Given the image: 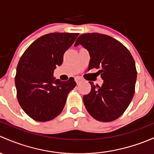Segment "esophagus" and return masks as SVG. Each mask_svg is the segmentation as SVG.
<instances>
[{
  "label": "esophagus",
  "instance_id": "34e87169",
  "mask_svg": "<svg viewBox=\"0 0 154 154\" xmlns=\"http://www.w3.org/2000/svg\"><path fill=\"white\" fill-rule=\"evenodd\" d=\"M75 81H76V82H77V84H79L80 82H82V80L80 78H79V77H76V78H75Z\"/></svg>",
  "mask_w": 154,
  "mask_h": 154
}]
</instances>
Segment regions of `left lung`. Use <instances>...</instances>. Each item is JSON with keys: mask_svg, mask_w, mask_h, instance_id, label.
<instances>
[{"mask_svg": "<svg viewBox=\"0 0 154 154\" xmlns=\"http://www.w3.org/2000/svg\"><path fill=\"white\" fill-rule=\"evenodd\" d=\"M82 45L89 52L88 71L96 68L103 80L102 86L91 85L83 103L92 117L100 122H111L123 114L135 91V61L127 48L116 39L100 33L80 35L74 46Z\"/></svg>", "mask_w": 154, "mask_h": 154, "instance_id": "8db88e82", "label": "left lung"}]
</instances>
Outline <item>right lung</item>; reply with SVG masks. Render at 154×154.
<instances>
[{
    "label": "right lung",
    "instance_id": "1",
    "mask_svg": "<svg viewBox=\"0 0 154 154\" xmlns=\"http://www.w3.org/2000/svg\"><path fill=\"white\" fill-rule=\"evenodd\" d=\"M78 33H49L37 39L24 51L16 72L15 86L20 106L34 120L46 122L62 112L67 95L76 86L74 80L53 77L63 54Z\"/></svg>",
    "mask_w": 154,
    "mask_h": 154
}]
</instances>
